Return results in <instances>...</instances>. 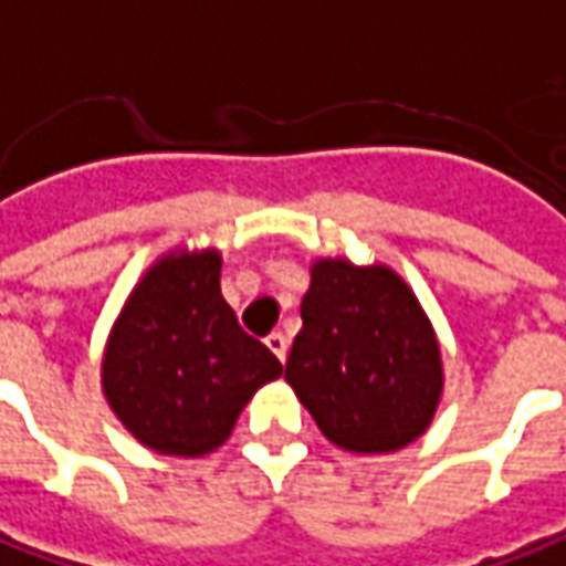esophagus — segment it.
Here are the masks:
<instances>
[{
    "label": "esophagus",
    "mask_w": 566,
    "mask_h": 566,
    "mask_svg": "<svg viewBox=\"0 0 566 566\" xmlns=\"http://www.w3.org/2000/svg\"><path fill=\"white\" fill-rule=\"evenodd\" d=\"M265 344H269V350L284 363V357H287V335H284V332H272V335L265 338Z\"/></svg>",
    "instance_id": "obj_1"
}]
</instances>
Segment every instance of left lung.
<instances>
[{
	"instance_id": "obj_1",
	"label": "left lung",
	"mask_w": 566,
	"mask_h": 566,
	"mask_svg": "<svg viewBox=\"0 0 566 566\" xmlns=\"http://www.w3.org/2000/svg\"><path fill=\"white\" fill-rule=\"evenodd\" d=\"M284 379L344 451H398L426 432L441 395L436 332L385 265L319 260Z\"/></svg>"
}]
</instances>
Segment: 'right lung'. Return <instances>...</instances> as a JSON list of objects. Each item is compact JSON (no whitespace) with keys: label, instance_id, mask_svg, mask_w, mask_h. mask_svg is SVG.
<instances>
[{"label":"right lung","instance_id":"1","mask_svg":"<svg viewBox=\"0 0 566 566\" xmlns=\"http://www.w3.org/2000/svg\"><path fill=\"white\" fill-rule=\"evenodd\" d=\"M222 256H166L134 287L112 328L103 388L140 444L197 458L219 448L282 363L250 338L219 287Z\"/></svg>","mask_w":566,"mask_h":566}]
</instances>
